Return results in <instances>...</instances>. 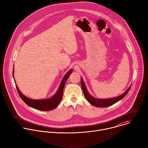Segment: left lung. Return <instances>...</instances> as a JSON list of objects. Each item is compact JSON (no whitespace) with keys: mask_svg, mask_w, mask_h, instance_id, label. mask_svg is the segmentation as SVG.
<instances>
[{"mask_svg":"<svg viewBox=\"0 0 148 148\" xmlns=\"http://www.w3.org/2000/svg\"><path fill=\"white\" fill-rule=\"evenodd\" d=\"M81 84H82V87L86 99L88 100V101L90 104H91L94 106L98 107H107L115 104V103L118 102L119 100L123 98L128 93V92L129 91L131 88V86H130V87L122 95L116 98L110 99H95L92 97L88 92L87 88L86 87V85L84 84V82L82 78H81Z\"/></svg>","mask_w":148,"mask_h":148,"instance_id":"obj_1","label":"left lung"}]
</instances>
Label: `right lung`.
Segmentation results:
<instances>
[{
  "label": "right lung",
  "mask_w": 148,
  "mask_h": 148,
  "mask_svg": "<svg viewBox=\"0 0 148 148\" xmlns=\"http://www.w3.org/2000/svg\"><path fill=\"white\" fill-rule=\"evenodd\" d=\"M14 69H13V73L14 74ZM72 69H70L64 76L62 78L61 82L60 83V87L56 92V93L54 95L53 97L51 98L47 99H44V100H36V99H32L29 98L25 95H23L20 90H19L18 87L16 85V88L18 91V93L21 97V98L22 99V100L29 106L35 108L38 110L40 111H50L57 107L58 104H60L61 99L62 98V95H63V90L64 88V86L65 84V82L66 80L68 79V77L70 76V75L72 73Z\"/></svg>",
  "instance_id": "add662e5"
}]
</instances>
